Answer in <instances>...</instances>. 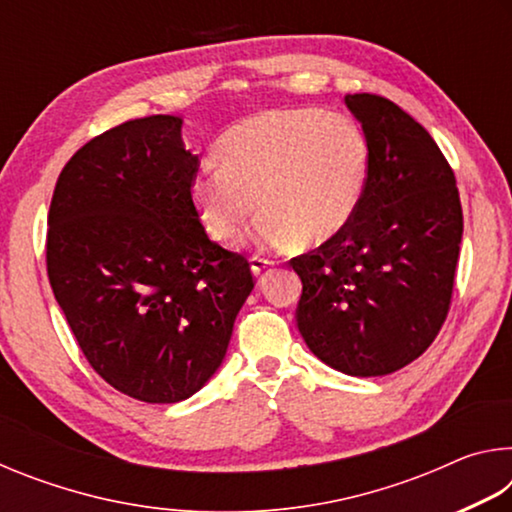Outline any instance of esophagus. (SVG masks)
<instances>
[{"instance_id":"esophagus-1","label":"esophagus","mask_w":512,"mask_h":512,"mask_svg":"<svg viewBox=\"0 0 512 512\" xmlns=\"http://www.w3.org/2000/svg\"><path fill=\"white\" fill-rule=\"evenodd\" d=\"M250 262H253V273L255 275H264L266 273V268H271V259H266V257H259V255H253V259H250Z\"/></svg>"}]
</instances>
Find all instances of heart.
<instances>
[{
    "mask_svg": "<svg viewBox=\"0 0 512 512\" xmlns=\"http://www.w3.org/2000/svg\"><path fill=\"white\" fill-rule=\"evenodd\" d=\"M219 162H205L192 198L216 241L237 239L257 207L255 239L318 246L354 219L370 176V142L357 119L323 108L264 110L230 126ZM260 203H256V196Z\"/></svg>",
    "mask_w": 512,
    "mask_h": 512,
    "instance_id": "1",
    "label": "heart"
}]
</instances>
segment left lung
I'll list each match as a JSON object with an SVG mask.
<instances>
[{
  "label": "left lung",
  "mask_w": 512,
  "mask_h": 512,
  "mask_svg": "<svg viewBox=\"0 0 512 512\" xmlns=\"http://www.w3.org/2000/svg\"><path fill=\"white\" fill-rule=\"evenodd\" d=\"M345 103L370 142L366 194L348 228L291 259L296 323L327 366L381 377L418 359L445 323L463 207L454 169L409 112L368 92Z\"/></svg>",
  "instance_id": "obj_1"
}]
</instances>
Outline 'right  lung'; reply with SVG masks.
Segmentation results:
<instances>
[{
	"mask_svg": "<svg viewBox=\"0 0 512 512\" xmlns=\"http://www.w3.org/2000/svg\"><path fill=\"white\" fill-rule=\"evenodd\" d=\"M180 117L124 121L83 144L47 216V275L76 343L133 400L194 395L228 350L255 277L207 237L192 198L198 155Z\"/></svg>",
	"mask_w": 512,
	"mask_h": 512,
	"instance_id": "obj_1",
	"label": "right lung"
}]
</instances>
